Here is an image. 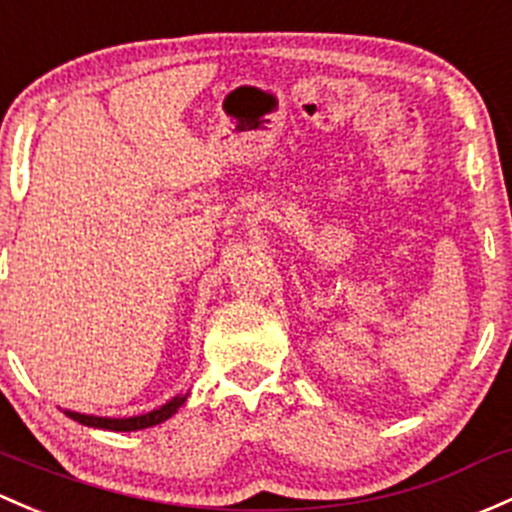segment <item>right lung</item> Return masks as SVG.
Here are the masks:
<instances>
[{
    "instance_id": "right-lung-1",
    "label": "right lung",
    "mask_w": 512,
    "mask_h": 512,
    "mask_svg": "<svg viewBox=\"0 0 512 512\" xmlns=\"http://www.w3.org/2000/svg\"><path fill=\"white\" fill-rule=\"evenodd\" d=\"M188 397L186 395H176L171 397L166 405H161L159 410H152L147 414H137V417H93V414H80V412H71L66 410V414L75 422L85 424V427H95V429H110V432H137V429H147L154 427V424L166 422L169 417H174L179 412V407L184 405Z\"/></svg>"
}]
</instances>
